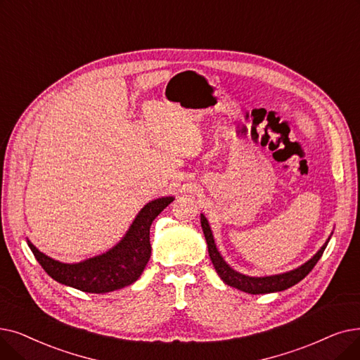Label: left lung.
<instances>
[{
  "label": "left lung",
  "instance_id": "obj_1",
  "mask_svg": "<svg viewBox=\"0 0 360 360\" xmlns=\"http://www.w3.org/2000/svg\"><path fill=\"white\" fill-rule=\"evenodd\" d=\"M201 221V228L202 232H205L206 237V243H207V248H209V256L210 260L213 263V266L217 272V275L221 276V279L224 281L225 284L241 290L244 292L248 294H268V292H276V291H283L287 290L292 285H295L300 281L315 268V264L318 263V260L321 259V256L323 255V250L326 248L328 241L321 247L319 252L311 257L310 260H307L302 266H299L297 269H292L290 272L285 274H278V275H271V276H248V275H243L237 271H233L229 264L224 260V257L221 256V253L217 252L214 240H213V233L210 229V225L207 222V219L205 217V214L200 216Z\"/></svg>",
  "mask_w": 360,
  "mask_h": 360
}]
</instances>
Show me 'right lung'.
I'll return each instance as SVG.
<instances>
[{
	"mask_svg": "<svg viewBox=\"0 0 360 360\" xmlns=\"http://www.w3.org/2000/svg\"><path fill=\"white\" fill-rule=\"evenodd\" d=\"M174 197L155 198L139 210L124 237L108 252L79 263H61L27 240L35 259L57 283L85 292L103 294L131 285L141 276L151 256L150 226Z\"/></svg>",
	"mask_w": 360,
	"mask_h": 360,
	"instance_id": "1",
	"label": "right lung"
}]
</instances>
